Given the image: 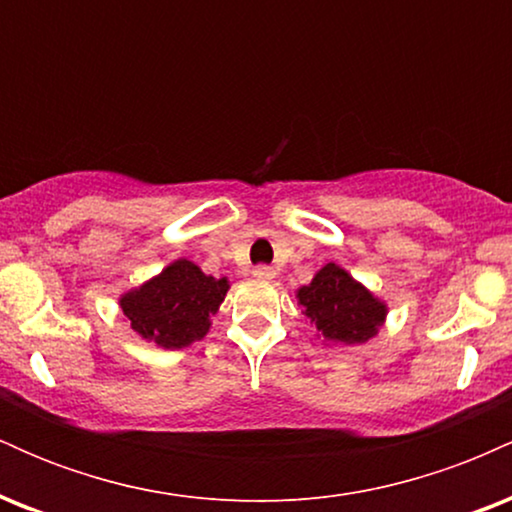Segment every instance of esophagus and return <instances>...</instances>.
<instances>
[{
	"instance_id": "1",
	"label": "esophagus",
	"mask_w": 512,
	"mask_h": 512,
	"mask_svg": "<svg viewBox=\"0 0 512 512\" xmlns=\"http://www.w3.org/2000/svg\"><path fill=\"white\" fill-rule=\"evenodd\" d=\"M252 274H255L257 279H274V276H276L274 267H269V264H260V267L252 269Z\"/></svg>"
}]
</instances>
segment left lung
I'll return each mask as SVG.
<instances>
[{
	"label": "left lung",
	"instance_id": "obj_1",
	"mask_svg": "<svg viewBox=\"0 0 512 512\" xmlns=\"http://www.w3.org/2000/svg\"><path fill=\"white\" fill-rule=\"evenodd\" d=\"M298 305L327 339L342 344L366 342L385 320V305L337 264H325L315 279L298 291Z\"/></svg>",
	"mask_w": 512,
	"mask_h": 512
}]
</instances>
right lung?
<instances>
[{"label":"right lung","instance_id":"right-lung-1","mask_svg":"<svg viewBox=\"0 0 512 512\" xmlns=\"http://www.w3.org/2000/svg\"><path fill=\"white\" fill-rule=\"evenodd\" d=\"M226 291V279L178 260L142 289L127 293L120 305L134 332L166 349H182L207 334L209 315L219 310Z\"/></svg>","mask_w":512,"mask_h":512}]
</instances>
